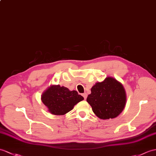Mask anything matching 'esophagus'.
Masks as SVG:
<instances>
[{
	"mask_svg": "<svg viewBox=\"0 0 156 156\" xmlns=\"http://www.w3.org/2000/svg\"><path fill=\"white\" fill-rule=\"evenodd\" d=\"M82 96H83V97H84V100H86V98H87V94H86V93H84V94H82Z\"/></svg>",
	"mask_w": 156,
	"mask_h": 156,
	"instance_id": "esophagus-1",
	"label": "esophagus"
}]
</instances>
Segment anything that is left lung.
<instances>
[{"label":"left lung","instance_id":"1","mask_svg":"<svg viewBox=\"0 0 156 156\" xmlns=\"http://www.w3.org/2000/svg\"><path fill=\"white\" fill-rule=\"evenodd\" d=\"M86 101L100 119L114 118L124 110L126 102L125 90L120 82L108 77L91 88Z\"/></svg>","mask_w":156,"mask_h":156}]
</instances>
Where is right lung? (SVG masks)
<instances>
[{
  "instance_id": "obj_1",
  "label": "right lung",
  "mask_w": 156,
  "mask_h": 156,
  "mask_svg": "<svg viewBox=\"0 0 156 156\" xmlns=\"http://www.w3.org/2000/svg\"><path fill=\"white\" fill-rule=\"evenodd\" d=\"M42 101L54 115H64L73 109L74 106L84 100L76 90L70 91L60 85H53L42 94Z\"/></svg>"
}]
</instances>
